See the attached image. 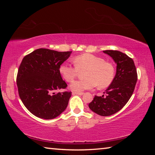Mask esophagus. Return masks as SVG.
<instances>
[{
  "label": "esophagus",
  "instance_id": "obj_1",
  "mask_svg": "<svg viewBox=\"0 0 155 155\" xmlns=\"http://www.w3.org/2000/svg\"><path fill=\"white\" fill-rule=\"evenodd\" d=\"M73 94H77V95H83L84 93L83 92H77V91H74L72 92Z\"/></svg>",
  "mask_w": 155,
  "mask_h": 155
}]
</instances>
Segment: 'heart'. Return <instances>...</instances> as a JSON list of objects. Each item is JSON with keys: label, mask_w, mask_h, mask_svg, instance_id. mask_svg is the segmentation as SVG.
<instances>
[{"label": "heart", "mask_w": 155, "mask_h": 155, "mask_svg": "<svg viewBox=\"0 0 155 155\" xmlns=\"http://www.w3.org/2000/svg\"><path fill=\"white\" fill-rule=\"evenodd\" d=\"M74 66L67 63L61 64L59 71L64 79L70 82L77 77L78 71L85 70V79L73 81L70 87L72 90L80 92L93 89L98 85L99 88H105L112 83L115 70L111 63L90 53H84L76 56L72 59Z\"/></svg>", "instance_id": "heart-1"}]
</instances>
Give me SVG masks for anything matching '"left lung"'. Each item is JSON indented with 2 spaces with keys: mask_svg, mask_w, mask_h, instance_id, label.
Listing matches in <instances>:
<instances>
[{
  "mask_svg": "<svg viewBox=\"0 0 155 155\" xmlns=\"http://www.w3.org/2000/svg\"><path fill=\"white\" fill-rule=\"evenodd\" d=\"M103 52L112 57L117 64L116 74L105 91L106 96H95L89 107L98 115L109 116L119 111L129 101L135 90L137 74L134 61L126 54L111 50Z\"/></svg>",
  "mask_w": 155,
  "mask_h": 155,
  "instance_id": "obj_1",
  "label": "left lung"
}]
</instances>
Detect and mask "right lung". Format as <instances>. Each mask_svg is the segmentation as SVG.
<instances>
[{
	"mask_svg": "<svg viewBox=\"0 0 155 155\" xmlns=\"http://www.w3.org/2000/svg\"><path fill=\"white\" fill-rule=\"evenodd\" d=\"M71 53L39 48L23 58L16 78L18 94L26 108L36 117L53 119L66 109L72 92L57 91L67 87L59 68Z\"/></svg>",
	"mask_w": 155,
	"mask_h": 155,
	"instance_id": "right-lung-1",
	"label": "right lung"
}]
</instances>
